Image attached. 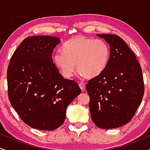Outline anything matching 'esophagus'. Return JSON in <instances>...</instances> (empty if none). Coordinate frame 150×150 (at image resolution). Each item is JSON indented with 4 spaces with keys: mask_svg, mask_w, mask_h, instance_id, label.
<instances>
[{
    "mask_svg": "<svg viewBox=\"0 0 150 150\" xmlns=\"http://www.w3.org/2000/svg\"><path fill=\"white\" fill-rule=\"evenodd\" d=\"M79 86H80V89H82V91L85 90V85L84 83H82V82H80V83H79Z\"/></svg>",
    "mask_w": 150,
    "mask_h": 150,
    "instance_id": "obj_1",
    "label": "esophagus"
}]
</instances>
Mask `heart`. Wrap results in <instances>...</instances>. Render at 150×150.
I'll return each mask as SVG.
<instances>
[{"label":"heart","instance_id":"b5f03b06","mask_svg":"<svg viewBox=\"0 0 150 150\" xmlns=\"http://www.w3.org/2000/svg\"><path fill=\"white\" fill-rule=\"evenodd\" d=\"M62 51L53 56V61L65 77L73 75L76 67L80 75L94 77L106 68L110 56L108 44L101 39L77 36L62 46Z\"/></svg>","mask_w":150,"mask_h":150}]
</instances>
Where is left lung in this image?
<instances>
[{
  "label": "left lung",
  "mask_w": 150,
  "mask_h": 150,
  "mask_svg": "<svg viewBox=\"0 0 150 150\" xmlns=\"http://www.w3.org/2000/svg\"><path fill=\"white\" fill-rule=\"evenodd\" d=\"M110 46L106 68L86 85L93 123L102 129L128 123L144 95L142 71L135 55L123 39L113 34H97Z\"/></svg>",
  "instance_id": "left-lung-1"
}]
</instances>
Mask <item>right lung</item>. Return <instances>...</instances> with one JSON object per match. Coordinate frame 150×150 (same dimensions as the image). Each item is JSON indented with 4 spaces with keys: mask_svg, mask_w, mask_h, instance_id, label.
<instances>
[{
    "mask_svg": "<svg viewBox=\"0 0 150 150\" xmlns=\"http://www.w3.org/2000/svg\"><path fill=\"white\" fill-rule=\"evenodd\" d=\"M60 42L51 36L26 38L8 65L10 104L24 123L38 130L59 128L68 106L81 92L78 84L63 78L53 63V51Z\"/></svg>",
    "mask_w": 150,
    "mask_h": 150,
    "instance_id": "obj_1",
    "label": "right lung"
}]
</instances>
